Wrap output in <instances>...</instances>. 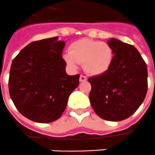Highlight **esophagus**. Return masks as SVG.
Here are the masks:
<instances>
[{
	"mask_svg": "<svg viewBox=\"0 0 155 155\" xmlns=\"http://www.w3.org/2000/svg\"><path fill=\"white\" fill-rule=\"evenodd\" d=\"M87 81V77L86 76H84V75H82L81 74V76H80V81L81 82H84V81Z\"/></svg>",
	"mask_w": 155,
	"mask_h": 155,
	"instance_id": "34e87169",
	"label": "esophagus"
}]
</instances>
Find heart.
I'll return each instance as SVG.
<instances>
[{
  "mask_svg": "<svg viewBox=\"0 0 155 155\" xmlns=\"http://www.w3.org/2000/svg\"><path fill=\"white\" fill-rule=\"evenodd\" d=\"M64 60L70 67L76 69L83 64L84 71L98 75L107 71L113 59V50L107 42L90 39H81L72 43L66 51Z\"/></svg>",
  "mask_w": 155,
  "mask_h": 155,
  "instance_id": "b5f03b06",
  "label": "heart"
}]
</instances>
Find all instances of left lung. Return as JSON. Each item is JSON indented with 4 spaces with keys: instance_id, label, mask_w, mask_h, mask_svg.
<instances>
[{
    "instance_id": "1",
    "label": "left lung",
    "mask_w": 155,
    "mask_h": 155,
    "mask_svg": "<svg viewBox=\"0 0 155 155\" xmlns=\"http://www.w3.org/2000/svg\"><path fill=\"white\" fill-rule=\"evenodd\" d=\"M107 43L113 50V61L107 71L89 78V100L101 118L119 121L132 115L145 99L147 66L134 46L116 38Z\"/></svg>"
}]
</instances>
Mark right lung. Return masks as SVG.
Segmentation results:
<instances>
[{
    "mask_svg": "<svg viewBox=\"0 0 155 155\" xmlns=\"http://www.w3.org/2000/svg\"><path fill=\"white\" fill-rule=\"evenodd\" d=\"M64 47L65 42L58 37L34 41L12 61L8 84L10 98L19 113L31 121L57 120L79 85L80 74H66Z\"/></svg>",
    "mask_w": 155,
    "mask_h": 155,
    "instance_id": "add662e5",
    "label": "right lung"
}]
</instances>
